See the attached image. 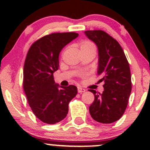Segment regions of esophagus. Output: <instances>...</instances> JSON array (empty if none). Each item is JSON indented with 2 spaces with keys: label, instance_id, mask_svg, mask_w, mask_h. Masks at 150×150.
<instances>
[{
  "label": "esophagus",
  "instance_id": "esophagus-1",
  "mask_svg": "<svg viewBox=\"0 0 150 150\" xmlns=\"http://www.w3.org/2000/svg\"><path fill=\"white\" fill-rule=\"evenodd\" d=\"M77 92H78V93H80V94H82V93L85 92V89L82 88L81 87H77Z\"/></svg>",
  "mask_w": 150,
  "mask_h": 150
}]
</instances>
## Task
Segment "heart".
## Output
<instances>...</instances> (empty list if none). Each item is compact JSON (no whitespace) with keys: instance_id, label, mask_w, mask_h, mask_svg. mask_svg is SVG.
Segmentation results:
<instances>
[{"instance_id":"heart-1","label":"heart","mask_w":150,"mask_h":150,"mask_svg":"<svg viewBox=\"0 0 150 150\" xmlns=\"http://www.w3.org/2000/svg\"><path fill=\"white\" fill-rule=\"evenodd\" d=\"M88 47H94V46L92 42H89V41H85V42H83L81 44V49Z\"/></svg>"}]
</instances>
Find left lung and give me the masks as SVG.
I'll use <instances>...</instances> for the list:
<instances>
[{
  "label": "left lung",
  "mask_w": 150,
  "mask_h": 150,
  "mask_svg": "<svg viewBox=\"0 0 150 150\" xmlns=\"http://www.w3.org/2000/svg\"><path fill=\"white\" fill-rule=\"evenodd\" d=\"M85 34L97 46V74L102 77L100 80L104 82L101 94L89 89L94 95L89 113L99 123H113L124 113L131 93L129 63L118 42L107 33L94 30L86 31Z\"/></svg>",
  "instance_id": "8db88e82"
}]
</instances>
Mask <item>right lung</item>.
Wrapping results in <instances>:
<instances>
[{
    "instance_id": "obj_1",
    "label": "right lung",
    "mask_w": 150,
    "mask_h": 150,
    "mask_svg": "<svg viewBox=\"0 0 150 150\" xmlns=\"http://www.w3.org/2000/svg\"><path fill=\"white\" fill-rule=\"evenodd\" d=\"M78 37L75 32L53 33L31 46L23 70V87L36 116L48 124H55L66 117L69 102L76 96L75 85L62 87L55 83L53 73L59 68V53Z\"/></svg>"
}]
</instances>
